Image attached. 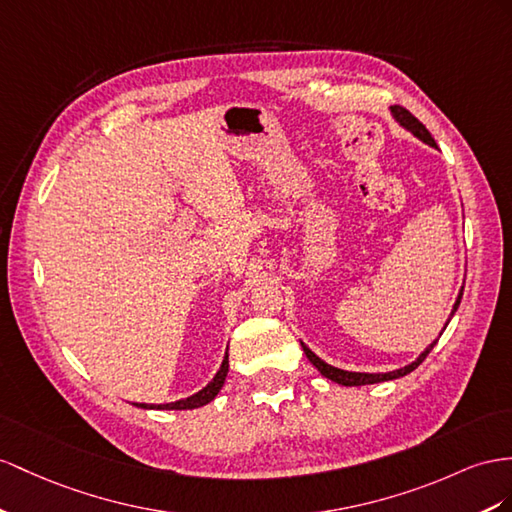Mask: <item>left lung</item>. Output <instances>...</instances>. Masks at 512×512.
Instances as JSON below:
<instances>
[{
  "label": "left lung",
  "instance_id": "obj_1",
  "mask_svg": "<svg viewBox=\"0 0 512 512\" xmlns=\"http://www.w3.org/2000/svg\"><path fill=\"white\" fill-rule=\"evenodd\" d=\"M391 112H393V116H396V121L402 125V127H406L411 131V134H415L419 140H424L426 144H430V147H437V142H435V138L430 136V131L419 123L415 116L406 110V108H402V106H391ZM461 298H463V290H461V294H458V298H456V303H454V309H452V316H454V311L458 309V305H461ZM448 326V324H445ZM435 344L437 342H432L422 355L417 357V361H413L411 365H404L402 370H393V372H387V374H365V372H346V370H339V368H333V365H329V363H324L320 357H316L313 355V352L303 344V350H305V355H307V359L316 365L318 368V372L322 374V376H326V378H331L333 383H339V385H344V387H359V385H372V383H383V381H393V378H400V376H404V374H409V372H413L419 363H422L426 357H428V352L435 348Z\"/></svg>",
  "mask_w": 512,
  "mask_h": 512
}]
</instances>
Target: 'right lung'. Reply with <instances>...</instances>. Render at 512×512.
Here are the masks:
<instances>
[{"label": "right lung", "mask_w": 512, "mask_h": 512, "mask_svg": "<svg viewBox=\"0 0 512 512\" xmlns=\"http://www.w3.org/2000/svg\"><path fill=\"white\" fill-rule=\"evenodd\" d=\"M227 372H229V355H225V361H222L220 370L216 372L214 381L209 383L207 387H203L199 393H194V396L186 398V400H177V402H168V404H136L140 406V409H166V411H186V409H199V406L212 402L216 396L220 387L225 385V378H227Z\"/></svg>", "instance_id": "right-lung-1"}]
</instances>
